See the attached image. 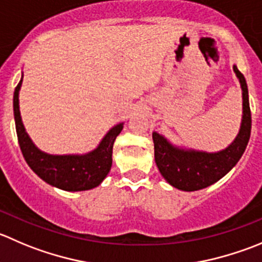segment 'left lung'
<instances>
[{
	"label": "left lung",
	"instance_id": "obj_1",
	"mask_svg": "<svg viewBox=\"0 0 262 262\" xmlns=\"http://www.w3.org/2000/svg\"><path fill=\"white\" fill-rule=\"evenodd\" d=\"M234 73L243 92V118L239 133L229 147L215 154L192 149L187 151L170 144L156 132L152 134L155 161L162 177L172 187L187 192L204 189L222 179L242 157L251 136L252 120L247 83L237 67H234Z\"/></svg>",
	"mask_w": 262,
	"mask_h": 262
}]
</instances>
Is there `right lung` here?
<instances>
[{
  "label": "right lung",
  "mask_w": 262,
  "mask_h": 262,
  "mask_svg": "<svg viewBox=\"0 0 262 262\" xmlns=\"http://www.w3.org/2000/svg\"><path fill=\"white\" fill-rule=\"evenodd\" d=\"M21 82L23 78L14 92V116L20 149L30 169L48 184L63 190L77 192L100 185L111 169L114 142L123 130V124L114 126L101 141L100 146L87 155L53 156L45 154L33 144L23 125L19 110Z\"/></svg>",
  "instance_id": "obj_1"
}]
</instances>
